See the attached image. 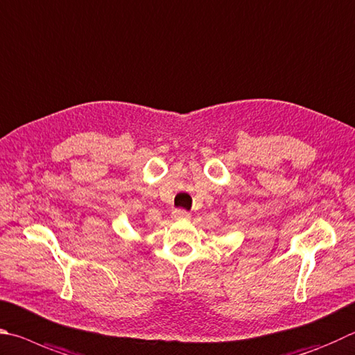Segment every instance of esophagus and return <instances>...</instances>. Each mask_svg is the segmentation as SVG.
<instances>
[{
    "label": "esophagus",
    "mask_w": 355,
    "mask_h": 355,
    "mask_svg": "<svg viewBox=\"0 0 355 355\" xmlns=\"http://www.w3.org/2000/svg\"><path fill=\"white\" fill-rule=\"evenodd\" d=\"M190 218V214L187 210H182V209H178L173 212V220H178V221H185Z\"/></svg>",
    "instance_id": "1"
}]
</instances>
